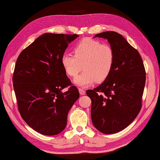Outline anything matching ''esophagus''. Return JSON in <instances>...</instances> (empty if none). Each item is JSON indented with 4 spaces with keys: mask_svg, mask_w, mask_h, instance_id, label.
Listing matches in <instances>:
<instances>
[{
    "mask_svg": "<svg viewBox=\"0 0 160 160\" xmlns=\"http://www.w3.org/2000/svg\"><path fill=\"white\" fill-rule=\"evenodd\" d=\"M79 91L80 94H81V95H84V94H86V90H85L83 89V88H79Z\"/></svg>",
    "mask_w": 160,
    "mask_h": 160,
    "instance_id": "1",
    "label": "esophagus"
}]
</instances>
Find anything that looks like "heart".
<instances>
[{
    "instance_id": "obj_1",
    "label": "heart",
    "mask_w": 160,
    "mask_h": 160,
    "mask_svg": "<svg viewBox=\"0 0 160 160\" xmlns=\"http://www.w3.org/2000/svg\"><path fill=\"white\" fill-rule=\"evenodd\" d=\"M73 54H64L61 64L67 75L75 77L79 86L88 87L94 83L103 82L111 73L115 61L114 48L108 43H102L95 39L86 38L80 41L73 49Z\"/></svg>"
}]
</instances>
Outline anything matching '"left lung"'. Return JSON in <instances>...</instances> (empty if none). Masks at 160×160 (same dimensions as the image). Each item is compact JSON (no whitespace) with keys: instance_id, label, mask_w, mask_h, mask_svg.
Returning a JSON list of instances; mask_svg holds the SVG:
<instances>
[{"instance_id":"1","label":"left lung","mask_w":160,"mask_h":160,"mask_svg":"<svg viewBox=\"0 0 160 160\" xmlns=\"http://www.w3.org/2000/svg\"><path fill=\"white\" fill-rule=\"evenodd\" d=\"M106 38L115 52L114 67L109 77L93 90L86 91L92 101L91 119L104 134L126 128L142 108L146 70L139 52L115 32L97 34Z\"/></svg>"}]
</instances>
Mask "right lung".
Returning <instances> with one entry per match:
<instances>
[{"label":"right lung","mask_w":160,"mask_h":160,"mask_svg":"<svg viewBox=\"0 0 160 160\" xmlns=\"http://www.w3.org/2000/svg\"><path fill=\"white\" fill-rule=\"evenodd\" d=\"M77 34L45 33L19 54L12 81L22 119L36 131L55 135L67 125L68 114L79 98L66 75L61 57ZM71 87L65 93L62 90Z\"/></svg>","instance_id":"1"}]
</instances>
